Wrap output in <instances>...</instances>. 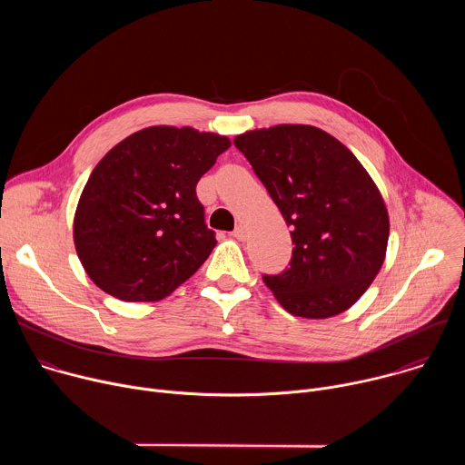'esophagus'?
I'll list each match as a JSON object with an SVG mask.
<instances>
[{
    "mask_svg": "<svg viewBox=\"0 0 465 465\" xmlns=\"http://www.w3.org/2000/svg\"><path fill=\"white\" fill-rule=\"evenodd\" d=\"M232 235H233L235 239H239V241H246L248 232H246V228H244L242 224H239V226H235V230L232 232Z\"/></svg>",
    "mask_w": 465,
    "mask_h": 465,
    "instance_id": "34e87169",
    "label": "esophagus"
}]
</instances>
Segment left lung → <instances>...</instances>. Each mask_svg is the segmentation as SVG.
<instances>
[{
  "mask_svg": "<svg viewBox=\"0 0 465 465\" xmlns=\"http://www.w3.org/2000/svg\"><path fill=\"white\" fill-rule=\"evenodd\" d=\"M292 226L291 267L262 276L294 316L329 318L371 285L386 255L382 196L355 154L311 124H276L233 140Z\"/></svg>",
  "mask_w": 465,
  "mask_h": 465,
  "instance_id": "left-lung-1",
  "label": "left lung"
}]
</instances>
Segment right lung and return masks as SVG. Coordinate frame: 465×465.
Returning a JSON list of instances; mask_svg holds the SVG:
<instances>
[{"mask_svg": "<svg viewBox=\"0 0 465 465\" xmlns=\"http://www.w3.org/2000/svg\"><path fill=\"white\" fill-rule=\"evenodd\" d=\"M230 145L191 126H149L106 153L74 221L77 255L99 289L158 302L203 267L217 239L196 183Z\"/></svg>", "mask_w": 465, "mask_h": 465, "instance_id": "add662e5", "label": "right lung"}]
</instances>
